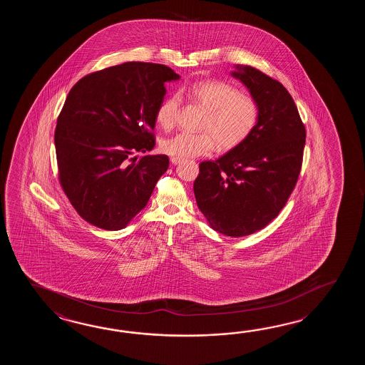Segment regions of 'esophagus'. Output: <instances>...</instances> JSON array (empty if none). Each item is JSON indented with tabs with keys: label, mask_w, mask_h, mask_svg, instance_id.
Returning a JSON list of instances; mask_svg holds the SVG:
<instances>
[{
	"label": "esophagus",
	"mask_w": 365,
	"mask_h": 365,
	"mask_svg": "<svg viewBox=\"0 0 365 365\" xmlns=\"http://www.w3.org/2000/svg\"><path fill=\"white\" fill-rule=\"evenodd\" d=\"M180 162H181V159H180V158H175V156H172V158H171V163L172 164H175V165H176V164H179Z\"/></svg>",
	"instance_id": "1"
}]
</instances>
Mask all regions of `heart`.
Segmentation results:
<instances>
[{
  "label": "heart",
  "instance_id": "1",
  "mask_svg": "<svg viewBox=\"0 0 365 365\" xmlns=\"http://www.w3.org/2000/svg\"><path fill=\"white\" fill-rule=\"evenodd\" d=\"M181 96L206 109L201 133L181 132L164 140L162 151L186 159L210 155L217 143L225 150L236 148L256 129L259 120L257 101L225 81H202L186 86L179 93L167 96L156 109V121L165 130L172 129L179 117Z\"/></svg>",
  "mask_w": 365,
  "mask_h": 365
}]
</instances>
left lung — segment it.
<instances>
[{
  "instance_id": "1",
  "label": "left lung",
  "mask_w": 365,
  "mask_h": 365,
  "mask_svg": "<svg viewBox=\"0 0 365 365\" xmlns=\"http://www.w3.org/2000/svg\"><path fill=\"white\" fill-rule=\"evenodd\" d=\"M232 76L257 101L258 124L239 146L214 162H202L193 189L210 227L241 237L262 230L287 203L302 170L307 133L280 82L242 65Z\"/></svg>"
}]
</instances>
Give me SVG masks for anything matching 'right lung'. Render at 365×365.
I'll list each match as a JSON object with an SVG mask.
<instances>
[{
    "label": "right lung",
    "instance_id": "add662e5",
    "mask_svg": "<svg viewBox=\"0 0 365 365\" xmlns=\"http://www.w3.org/2000/svg\"><path fill=\"white\" fill-rule=\"evenodd\" d=\"M171 68L125 62L81 78L57 118L56 156L62 190L87 223L123 230L148 205L167 155L132 158L155 146L156 109Z\"/></svg>",
    "mask_w": 365,
    "mask_h": 365
}]
</instances>
